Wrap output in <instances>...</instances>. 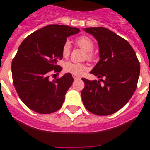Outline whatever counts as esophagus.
I'll use <instances>...</instances> for the list:
<instances>
[{"mask_svg":"<svg viewBox=\"0 0 150 150\" xmlns=\"http://www.w3.org/2000/svg\"><path fill=\"white\" fill-rule=\"evenodd\" d=\"M72 77H73V79H80V77L79 76H78V75H74V74H72Z\"/></svg>","mask_w":150,"mask_h":150,"instance_id":"1","label":"esophagus"}]
</instances>
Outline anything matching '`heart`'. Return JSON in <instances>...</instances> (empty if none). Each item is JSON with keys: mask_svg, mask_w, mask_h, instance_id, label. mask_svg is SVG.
Wrapping results in <instances>:
<instances>
[{"mask_svg": "<svg viewBox=\"0 0 150 150\" xmlns=\"http://www.w3.org/2000/svg\"><path fill=\"white\" fill-rule=\"evenodd\" d=\"M75 43L79 47L85 50L84 58L88 60H93L94 58V53L93 49L94 47L93 41L88 36L81 35L75 39ZM71 53V44L69 41H66L62 47V54L63 57H67ZM88 69V66L81 62H67L64 65V70L66 72L74 74L76 75H81Z\"/></svg>", "mask_w": 150, "mask_h": 150, "instance_id": "heart-1", "label": "heart"}]
</instances>
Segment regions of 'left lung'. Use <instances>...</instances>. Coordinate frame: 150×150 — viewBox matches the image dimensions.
Listing matches in <instances>:
<instances>
[{"label":"left lung","instance_id":"obj_1","mask_svg":"<svg viewBox=\"0 0 150 150\" xmlns=\"http://www.w3.org/2000/svg\"><path fill=\"white\" fill-rule=\"evenodd\" d=\"M84 30L98 41L100 59L91 73L100 79H81L83 103L93 114L109 115L122 109L136 91L140 62L129 43L115 32L103 27Z\"/></svg>","mask_w":150,"mask_h":150}]
</instances>
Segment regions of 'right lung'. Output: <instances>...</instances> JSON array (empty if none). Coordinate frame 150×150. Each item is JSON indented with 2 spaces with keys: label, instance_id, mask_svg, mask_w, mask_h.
Listing matches in <instances>:
<instances>
[{
  "label": "right lung",
  "instance_id": "add662e5",
  "mask_svg": "<svg viewBox=\"0 0 150 150\" xmlns=\"http://www.w3.org/2000/svg\"><path fill=\"white\" fill-rule=\"evenodd\" d=\"M79 32L78 28L50 25L29 35L19 45L11 66L13 82L21 100L34 112L50 114L62 107L73 78L66 73L50 81L49 75L62 69L57 65L62 59V44Z\"/></svg>",
  "mask_w": 150,
  "mask_h": 150
}]
</instances>
